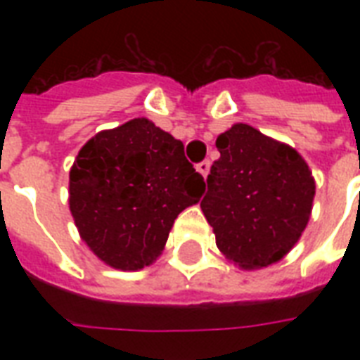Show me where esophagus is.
I'll list each match as a JSON object with an SVG mask.
<instances>
[{"instance_id": "obj_1", "label": "esophagus", "mask_w": 360, "mask_h": 360, "mask_svg": "<svg viewBox=\"0 0 360 360\" xmlns=\"http://www.w3.org/2000/svg\"><path fill=\"white\" fill-rule=\"evenodd\" d=\"M196 169L203 175V179H205V177H207V174H209V169H211V162H209V160H203V162L198 164Z\"/></svg>"}]
</instances>
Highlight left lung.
<instances>
[{
	"mask_svg": "<svg viewBox=\"0 0 360 360\" xmlns=\"http://www.w3.org/2000/svg\"><path fill=\"white\" fill-rule=\"evenodd\" d=\"M202 211L219 250L245 271L280 262L301 239L316 196L307 160L246 123L217 138Z\"/></svg>",
	"mask_w": 360,
	"mask_h": 360,
	"instance_id": "obj_1",
	"label": "left lung"
}]
</instances>
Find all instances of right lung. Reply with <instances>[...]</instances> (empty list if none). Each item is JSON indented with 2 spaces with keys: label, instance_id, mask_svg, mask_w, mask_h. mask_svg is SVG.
I'll return each mask as SVG.
<instances>
[{
  "label": "right lung",
  "instance_id": "add662e5",
  "mask_svg": "<svg viewBox=\"0 0 360 360\" xmlns=\"http://www.w3.org/2000/svg\"><path fill=\"white\" fill-rule=\"evenodd\" d=\"M203 188L183 141L136 117L101 130L78 151L69 207L82 240L101 262L140 271L157 262L177 214L196 205Z\"/></svg>",
  "mask_w": 360,
  "mask_h": 360
}]
</instances>
